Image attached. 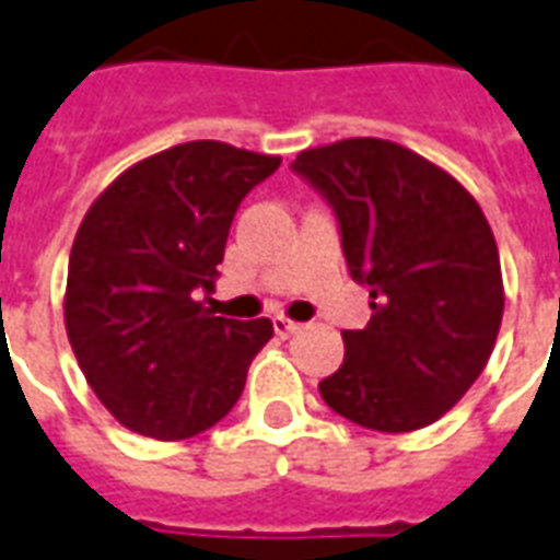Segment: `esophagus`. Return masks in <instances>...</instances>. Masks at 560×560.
<instances>
[{"instance_id":"esophagus-1","label":"esophagus","mask_w":560,"mask_h":560,"mask_svg":"<svg viewBox=\"0 0 560 560\" xmlns=\"http://www.w3.org/2000/svg\"><path fill=\"white\" fill-rule=\"evenodd\" d=\"M299 329H302V323H295V319L283 317V314H280V317H273V331H277L280 338H289L292 331H299Z\"/></svg>"}]
</instances>
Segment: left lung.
Wrapping results in <instances>:
<instances>
[{
    "instance_id": "8db88e82",
    "label": "left lung",
    "mask_w": 560,
    "mask_h": 560,
    "mask_svg": "<svg viewBox=\"0 0 560 560\" xmlns=\"http://www.w3.org/2000/svg\"><path fill=\"white\" fill-rule=\"evenodd\" d=\"M292 170L329 198L347 268L372 289V319L341 331L345 362L319 396L377 433L430 427L476 384L503 323L500 253L479 200L377 137L304 149Z\"/></svg>"
}]
</instances>
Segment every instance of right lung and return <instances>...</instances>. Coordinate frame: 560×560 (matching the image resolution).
<instances>
[{
    "label": "right lung",
    "mask_w": 560,
    "mask_h": 560,
    "mask_svg": "<svg viewBox=\"0 0 560 560\" xmlns=\"http://www.w3.org/2000/svg\"><path fill=\"white\" fill-rule=\"evenodd\" d=\"M277 167V155L229 142H183L127 167L81 219L67 335L96 399L127 430L179 442L241 399L273 323L215 317L195 292L215 287L231 219Z\"/></svg>",
    "instance_id": "obj_1"
}]
</instances>
